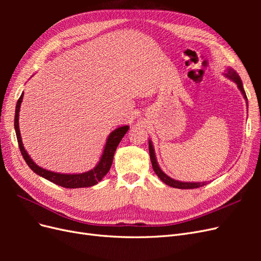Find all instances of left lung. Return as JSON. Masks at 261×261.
<instances>
[{
	"label": "left lung",
	"mask_w": 261,
	"mask_h": 261,
	"mask_svg": "<svg viewBox=\"0 0 261 261\" xmlns=\"http://www.w3.org/2000/svg\"><path fill=\"white\" fill-rule=\"evenodd\" d=\"M223 75L228 78L230 81H233L236 85H238V88L240 89V91L242 92L244 99L246 100V103L247 102V97H246V92L244 90V87H243V83L240 75L235 72V70L232 67H227L225 68ZM149 154H150V160H151V164H152V168L155 174L158 175L164 184H167L168 186L171 187H174V188H179V189H192V188H198L201 186L207 185L209 181H180V180H176L174 178L170 177L169 175L165 174V173L161 170V168L159 167V164H158L156 161V158H155V152H154V149H153V145H152V141L149 139Z\"/></svg>",
	"instance_id": "obj_1"
}]
</instances>
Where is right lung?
<instances>
[{
	"label": "right lung",
	"mask_w": 261,
	"mask_h": 261,
	"mask_svg": "<svg viewBox=\"0 0 261 261\" xmlns=\"http://www.w3.org/2000/svg\"><path fill=\"white\" fill-rule=\"evenodd\" d=\"M22 98H23V92L19 97V99L17 101V105H16V110H15L14 126H15V132H16L20 152L22 154L23 159H25L26 163L28 164V167L39 176H41L45 179L52 181V183H54V184H57L62 187H65V188L90 187V186L98 184L99 181L105 177L107 173L110 171V168H111L112 162H113V156H114L115 150H116L118 144H120V141L122 140V138L124 137L125 134L127 133L129 126L128 125L120 126V127L115 128L111 134H110V135L108 136L107 143L105 145L103 152H102V154L100 156V160L97 163L96 167H94L92 170L84 172V173H76V174H68V173L64 174V173L49 171V170H45L41 167H39L36 162H34V160L31 159L30 155L27 152V150L22 145L20 130H19V110H20V105L22 102Z\"/></svg>",
	"instance_id": "add662e5"
}]
</instances>
